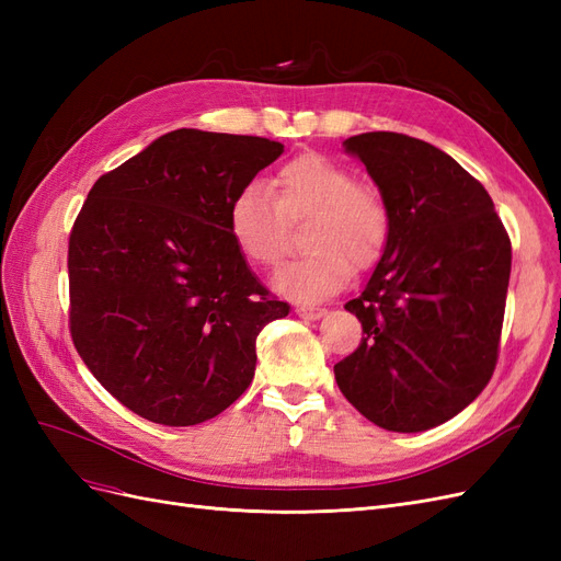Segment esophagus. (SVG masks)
<instances>
[{"label":"esophagus","instance_id":"34e87169","mask_svg":"<svg viewBox=\"0 0 561 561\" xmlns=\"http://www.w3.org/2000/svg\"><path fill=\"white\" fill-rule=\"evenodd\" d=\"M295 313H297L299 318H307V320H318V318L325 316L328 311H325V309H318V307H297V309H295Z\"/></svg>","mask_w":561,"mask_h":561}]
</instances>
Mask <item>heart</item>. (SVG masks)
<instances>
[{
	"mask_svg": "<svg viewBox=\"0 0 561 561\" xmlns=\"http://www.w3.org/2000/svg\"><path fill=\"white\" fill-rule=\"evenodd\" d=\"M304 257L283 264L274 290L287 299L316 304L342 293L351 264L367 268L388 243L390 213L383 196L355 182L346 165L322 154L287 161L268 182L241 186L229 203L227 229L241 257L271 268L283 257L287 225H299Z\"/></svg>",
	"mask_w": 561,
	"mask_h": 561,
	"instance_id": "obj_1",
	"label": "heart"
}]
</instances>
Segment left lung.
<instances>
[{
  "label": "left lung",
  "mask_w": 561,
  "mask_h": 561,
  "mask_svg": "<svg viewBox=\"0 0 561 561\" xmlns=\"http://www.w3.org/2000/svg\"><path fill=\"white\" fill-rule=\"evenodd\" d=\"M379 186L390 233L358 299L363 342L334 365L344 398L393 433H421L478 398L499 360L511 239L484 186L402 133L344 140Z\"/></svg>",
  "instance_id": "obj_1"
}]
</instances>
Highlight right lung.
Wrapping results in <instances>:
<instances>
[{
  "label": "right lung",
  "instance_id": "1",
  "mask_svg": "<svg viewBox=\"0 0 561 561\" xmlns=\"http://www.w3.org/2000/svg\"><path fill=\"white\" fill-rule=\"evenodd\" d=\"M283 145L180 128L100 178L70 233V332L138 416L196 426L254 377L257 334L290 307L236 250L229 203Z\"/></svg>",
  "mask_w": 561,
  "mask_h": 561
}]
</instances>
